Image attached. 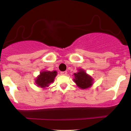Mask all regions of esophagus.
<instances>
[{
    "mask_svg": "<svg viewBox=\"0 0 131 131\" xmlns=\"http://www.w3.org/2000/svg\"><path fill=\"white\" fill-rule=\"evenodd\" d=\"M67 72H66V71L61 72V75H67Z\"/></svg>",
    "mask_w": 131,
    "mask_h": 131,
    "instance_id": "esophagus-1",
    "label": "esophagus"
}]
</instances>
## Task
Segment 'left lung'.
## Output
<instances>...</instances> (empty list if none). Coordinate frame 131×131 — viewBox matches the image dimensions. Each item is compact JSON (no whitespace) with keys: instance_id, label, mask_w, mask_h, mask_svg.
<instances>
[{"instance_id":"8db88e82","label":"left lung","mask_w":131,"mask_h":131,"mask_svg":"<svg viewBox=\"0 0 131 131\" xmlns=\"http://www.w3.org/2000/svg\"><path fill=\"white\" fill-rule=\"evenodd\" d=\"M74 82L78 88L82 89H86L91 88L94 82V79L85 72L84 70L78 69V72L73 74Z\"/></svg>"}]
</instances>
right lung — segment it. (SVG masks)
Here are the masks:
<instances>
[{"label":"right lung","instance_id":"add662e5","mask_svg":"<svg viewBox=\"0 0 131 131\" xmlns=\"http://www.w3.org/2000/svg\"><path fill=\"white\" fill-rule=\"evenodd\" d=\"M56 75L57 72L55 70L52 72L47 70L42 71L35 79V84L39 88L46 89L49 86L51 83H53Z\"/></svg>","mask_w":131,"mask_h":131}]
</instances>
